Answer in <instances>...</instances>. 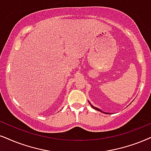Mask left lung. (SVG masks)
<instances>
[{"instance_id": "8db88e82", "label": "left lung", "mask_w": 151, "mask_h": 151, "mask_svg": "<svg viewBox=\"0 0 151 151\" xmlns=\"http://www.w3.org/2000/svg\"><path fill=\"white\" fill-rule=\"evenodd\" d=\"M91 106H92V107L93 108V109H96V110H98V111H101L100 109H99L98 108H97V107H95V106H92L91 105ZM104 114H106V113H105V112H104Z\"/></svg>"}]
</instances>
